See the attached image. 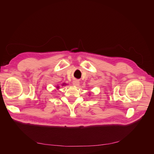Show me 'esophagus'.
I'll return each mask as SVG.
<instances>
[{"mask_svg": "<svg viewBox=\"0 0 154 154\" xmlns=\"http://www.w3.org/2000/svg\"><path fill=\"white\" fill-rule=\"evenodd\" d=\"M72 84H73V85H74L75 87H78L80 84V82L78 81V80H74V81H73Z\"/></svg>", "mask_w": 154, "mask_h": 154, "instance_id": "esophagus-1", "label": "esophagus"}]
</instances>
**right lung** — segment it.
Wrapping results in <instances>:
<instances>
[{"label": "right lung", "instance_id": "1", "mask_svg": "<svg viewBox=\"0 0 154 154\" xmlns=\"http://www.w3.org/2000/svg\"><path fill=\"white\" fill-rule=\"evenodd\" d=\"M64 85V84H62V85ZM56 88H57V89H59V86H57V87H56Z\"/></svg>", "mask_w": 154, "mask_h": 154}]
</instances>
